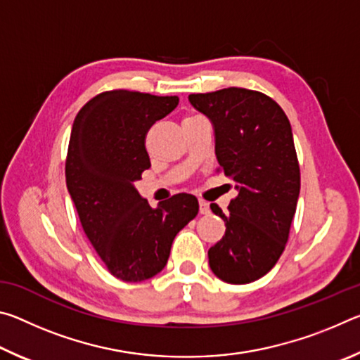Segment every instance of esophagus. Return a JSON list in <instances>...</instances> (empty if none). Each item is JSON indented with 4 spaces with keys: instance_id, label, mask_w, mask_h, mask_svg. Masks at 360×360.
Listing matches in <instances>:
<instances>
[{
    "instance_id": "obj_1",
    "label": "esophagus",
    "mask_w": 360,
    "mask_h": 360,
    "mask_svg": "<svg viewBox=\"0 0 360 360\" xmlns=\"http://www.w3.org/2000/svg\"><path fill=\"white\" fill-rule=\"evenodd\" d=\"M200 205V214H210V205L203 202V200H200L198 202Z\"/></svg>"
}]
</instances>
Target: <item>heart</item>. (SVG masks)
<instances>
[{
  "label": "heart",
  "mask_w": 360,
  "mask_h": 360,
  "mask_svg": "<svg viewBox=\"0 0 360 360\" xmlns=\"http://www.w3.org/2000/svg\"><path fill=\"white\" fill-rule=\"evenodd\" d=\"M188 117H193V115H187V117H186V119H188Z\"/></svg>",
  "instance_id": "heart-1"
}]
</instances>
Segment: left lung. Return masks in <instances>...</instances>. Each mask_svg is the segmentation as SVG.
Returning a JSON list of instances; mask_svg holds the SVG:
<instances>
[{
	"label": "left lung",
	"instance_id": "1",
	"mask_svg": "<svg viewBox=\"0 0 360 360\" xmlns=\"http://www.w3.org/2000/svg\"><path fill=\"white\" fill-rule=\"evenodd\" d=\"M188 100L214 125L217 172L238 191L227 214L211 205L225 235L208 251L210 266L225 283H252L276 265L295 216L300 167L290 122L257 90L229 87Z\"/></svg>",
	"mask_w": 360,
	"mask_h": 360
}]
</instances>
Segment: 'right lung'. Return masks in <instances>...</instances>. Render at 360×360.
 I'll return each instance as SVG.
<instances>
[{
  "mask_svg": "<svg viewBox=\"0 0 360 360\" xmlns=\"http://www.w3.org/2000/svg\"><path fill=\"white\" fill-rule=\"evenodd\" d=\"M178 103V96L109 90L85 103L72 124L66 186L87 238L125 283L160 273L174 236L198 214L193 195H173L152 210L133 186L150 167L146 135Z\"/></svg>",
  "mask_w": 360,
  "mask_h": 360,
  "instance_id": "right-lung-1",
  "label": "right lung"
}]
</instances>
